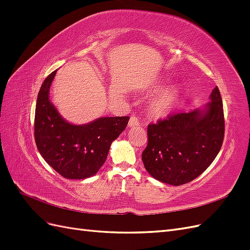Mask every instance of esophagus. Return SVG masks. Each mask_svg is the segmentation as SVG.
<instances>
[{
	"label": "esophagus",
	"mask_w": 250,
	"mask_h": 250,
	"mask_svg": "<svg viewBox=\"0 0 250 250\" xmlns=\"http://www.w3.org/2000/svg\"><path fill=\"white\" fill-rule=\"evenodd\" d=\"M139 119L135 117V116H132L130 119H129V122H128V127H134V126H138L139 125Z\"/></svg>",
	"instance_id": "esophagus-1"
}]
</instances>
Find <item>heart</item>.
Listing matches in <instances>:
<instances>
[{"label":"heart","instance_id":"heart-1","mask_svg":"<svg viewBox=\"0 0 250 250\" xmlns=\"http://www.w3.org/2000/svg\"><path fill=\"white\" fill-rule=\"evenodd\" d=\"M180 92L175 86L169 87L155 97L150 105V111L155 117L167 116L174 109L179 101Z\"/></svg>","mask_w":250,"mask_h":250}]
</instances>
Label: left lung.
Here are the masks:
<instances>
[{"instance_id":"8db88e82","label":"left lung","mask_w":250,"mask_h":250,"mask_svg":"<svg viewBox=\"0 0 250 250\" xmlns=\"http://www.w3.org/2000/svg\"><path fill=\"white\" fill-rule=\"evenodd\" d=\"M203 109L170 115L147 128L145 169L162 183L181 186L197 178L214 162L224 139V113L216 86Z\"/></svg>"}]
</instances>
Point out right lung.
<instances>
[{
  "label": "right lung",
  "mask_w": 250,
  "mask_h": 250,
  "mask_svg": "<svg viewBox=\"0 0 250 250\" xmlns=\"http://www.w3.org/2000/svg\"><path fill=\"white\" fill-rule=\"evenodd\" d=\"M56 71L44 79L37 96L35 143L43 160L60 175L84 179L102 167L111 143L125 129L129 117L99 118L84 125L66 122L49 99Z\"/></svg>",
  "instance_id": "1"
}]
</instances>
